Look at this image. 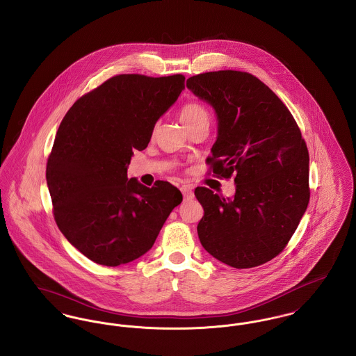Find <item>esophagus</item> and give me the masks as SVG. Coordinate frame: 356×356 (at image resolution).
I'll list each match as a JSON object with an SVG mask.
<instances>
[{"label": "esophagus", "mask_w": 356, "mask_h": 356, "mask_svg": "<svg viewBox=\"0 0 356 356\" xmlns=\"http://www.w3.org/2000/svg\"><path fill=\"white\" fill-rule=\"evenodd\" d=\"M180 191H181V193H183V196H184V199H186V200H190V199L193 197L192 186H190V184H184V186H181Z\"/></svg>", "instance_id": "1"}]
</instances>
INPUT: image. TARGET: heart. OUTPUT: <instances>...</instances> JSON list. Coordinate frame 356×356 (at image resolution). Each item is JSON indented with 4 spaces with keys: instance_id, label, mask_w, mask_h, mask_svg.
Masks as SVG:
<instances>
[{
    "instance_id": "obj_1",
    "label": "heart",
    "mask_w": 356,
    "mask_h": 356,
    "mask_svg": "<svg viewBox=\"0 0 356 356\" xmlns=\"http://www.w3.org/2000/svg\"><path fill=\"white\" fill-rule=\"evenodd\" d=\"M180 119L184 124L193 123L197 120L209 122V111L204 106H202L199 103H188L183 107V110L180 112Z\"/></svg>"
}]
</instances>
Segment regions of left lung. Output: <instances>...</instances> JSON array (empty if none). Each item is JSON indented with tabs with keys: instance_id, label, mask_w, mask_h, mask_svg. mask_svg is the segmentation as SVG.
Masks as SVG:
<instances>
[{
	"instance_id": "8db88e82",
	"label": "left lung",
	"mask_w": 356,
	"mask_h": 356,
	"mask_svg": "<svg viewBox=\"0 0 356 356\" xmlns=\"http://www.w3.org/2000/svg\"><path fill=\"white\" fill-rule=\"evenodd\" d=\"M187 88L213 107L218 133L207 159L213 172L234 176L233 197L197 187L204 210L202 246L234 268H252L279 254L309 203V153L282 100L259 79L236 70L190 77Z\"/></svg>"
}]
</instances>
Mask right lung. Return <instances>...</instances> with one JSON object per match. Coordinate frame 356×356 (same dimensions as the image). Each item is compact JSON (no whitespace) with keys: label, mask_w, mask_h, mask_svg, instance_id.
Returning a JSON list of instances; mask_svg holds the SVG:
<instances>
[{"label":"right lung","mask_w":356,"mask_h":356,"mask_svg":"<svg viewBox=\"0 0 356 356\" xmlns=\"http://www.w3.org/2000/svg\"><path fill=\"white\" fill-rule=\"evenodd\" d=\"M184 76L120 74L79 99L56 131L46 179L56 225L89 260L118 267L154 244L183 195L157 180L127 177L134 149L147 147L157 120L179 99Z\"/></svg>","instance_id":"obj_1"}]
</instances>
